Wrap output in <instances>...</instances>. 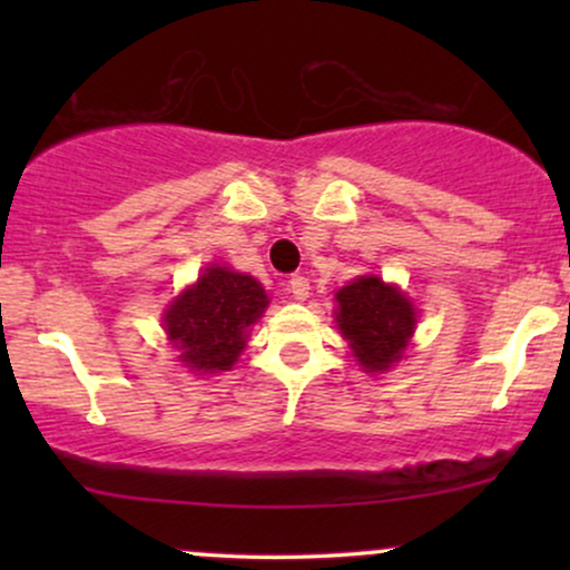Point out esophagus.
I'll use <instances>...</instances> for the list:
<instances>
[{"label": "esophagus", "instance_id": "34e87169", "mask_svg": "<svg viewBox=\"0 0 570 570\" xmlns=\"http://www.w3.org/2000/svg\"><path fill=\"white\" fill-rule=\"evenodd\" d=\"M286 292H289L294 299H299V303H303L307 294H311V281H307L305 276H292L289 284H286Z\"/></svg>", "mask_w": 570, "mask_h": 570}]
</instances>
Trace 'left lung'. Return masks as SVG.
<instances>
[{
	"label": "left lung",
	"mask_w": 570,
	"mask_h": 570,
	"mask_svg": "<svg viewBox=\"0 0 570 570\" xmlns=\"http://www.w3.org/2000/svg\"><path fill=\"white\" fill-rule=\"evenodd\" d=\"M340 335L364 372H385L402 358L415 332V307L394 284L358 276L335 294Z\"/></svg>",
	"instance_id": "8db88e82"
}]
</instances>
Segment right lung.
<instances>
[{"label":"right lung","instance_id":"right-lung-1","mask_svg":"<svg viewBox=\"0 0 570 570\" xmlns=\"http://www.w3.org/2000/svg\"><path fill=\"white\" fill-rule=\"evenodd\" d=\"M265 286L246 273L212 265L163 313V326L189 372H225L246 348L248 326L265 313Z\"/></svg>","mask_w":570,"mask_h":570}]
</instances>
